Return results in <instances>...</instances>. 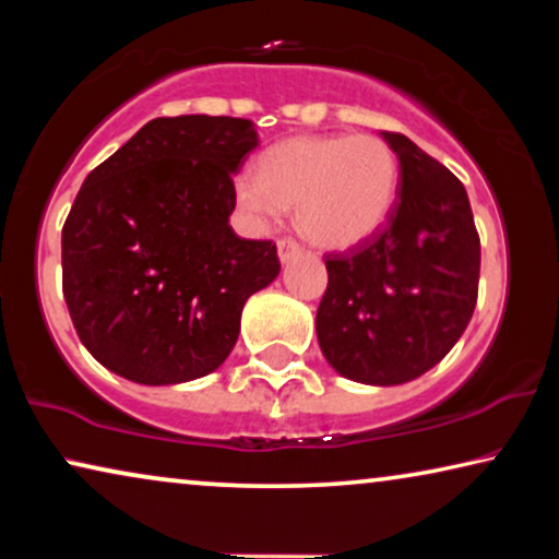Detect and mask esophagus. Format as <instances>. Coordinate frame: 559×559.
Here are the masks:
<instances>
[{
	"label": "esophagus",
	"mask_w": 559,
	"mask_h": 559,
	"mask_svg": "<svg viewBox=\"0 0 559 559\" xmlns=\"http://www.w3.org/2000/svg\"><path fill=\"white\" fill-rule=\"evenodd\" d=\"M300 251H302L300 243H297L293 236H285V239L277 241V254H280L282 262H289V259L300 254Z\"/></svg>",
	"instance_id": "1"
}]
</instances>
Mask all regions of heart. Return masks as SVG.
<instances>
[{"instance_id":"b5f03b06","label":"heart","mask_w":559,"mask_h":559,"mask_svg":"<svg viewBox=\"0 0 559 559\" xmlns=\"http://www.w3.org/2000/svg\"><path fill=\"white\" fill-rule=\"evenodd\" d=\"M400 159L377 134H302L259 157L257 175L234 180L239 211L254 226L277 224L297 205V228L325 249L356 247L386 224Z\"/></svg>"}]
</instances>
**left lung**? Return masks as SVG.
<instances>
[{
    "instance_id": "1",
    "label": "left lung",
    "mask_w": 559,
    "mask_h": 559,
    "mask_svg": "<svg viewBox=\"0 0 559 559\" xmlns=\"http://www.w3.org/2000/svg\"><path fill=\"white\" fill-rule=\"evenodd\" d=\"M381 136L400 159V198L381 231L325 254L316 328L335 371L394 386L440 364L468 328L480 239L463 182L404 134Z\"/></svg>"
}]
</instances>
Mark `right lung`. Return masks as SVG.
<instances>
[{"instance_id":"right-lung-1","label":"right lung","mask_w":559,"mask_h":559,"mask_svg":"<svg viewBox=\"0 0 559 559\" xmlns=\"http://www.w3.org/2000/svg\"><path fill=\"white\" fill-rule=\"evenodd\" d=\"M257 144L249 119L159 117L88 173L63 226V297L109 371L180 384L231 354L243 302L280 274L270 239L228 226Z\"/></svg>"}]
</instances>
